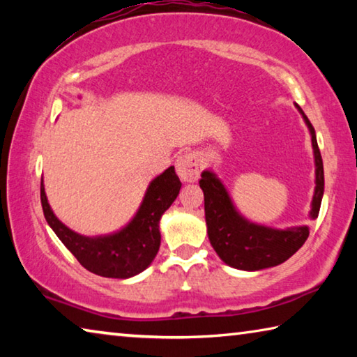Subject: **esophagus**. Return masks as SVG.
I'll use <instances>...</instances> for the list:
<instances>
[{"label": "esophagus", "mask_w": 357, "mask_h": 357, "mask_svg": "<svg viewBox=\"0 0 357 357\" xmlns=\"http://www.w3.org/2000/svg\"><path fill=\"white\" fill-rule=\"evenodd\" d=\"M176 173L185 183H195L200 178V159L195 153H187L176 159Z\"/></svg>", "instance_id": "34e87169"}]
</instances>
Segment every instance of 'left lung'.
I'll use <instances>...</instances> for the list:
<instances>
[{"mask_svg":"<svg viewBox=\"0 0 357 357\" xmlns=\"http://www.w3.org/2000/svg\"><path fill=\"white\" fill-rule=\"evenodd\" d=\"M312 137L315 159V192L310 204V219H317L324 193L323 159L319 154L315 129L296 104ZM200 187L204 195V217L211 245L223 263L241 271H259L282 264L298 252L309 238V227L271 228L247 220L234 206L225 184L213 170L202 173Z\"/></svg>","mask_w":357,"mask_h":357,"instance_id":"left-lung-1","label":"left lung"}]
</instances>
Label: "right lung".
<instances>
[{"mask_svg": "<svg viewBox=\"0 0 357 357\" xmlns=\"http://www.w3.org/2000/svg\"><path fill=\"white\" fill-rule=\"evenodd\" d=\"M181 185L174 167L167 168L151 181L128 225L104 236H84L66 227L50 208L44 179L40 202L47 223L84 269L108 279H130L154 261L160 247V219L176 200Z\"/></svg>", "mask_w": 357, "mask_h": 357, "instance_id": "right-lung-1", "label": "right lung"}]
</instances>
